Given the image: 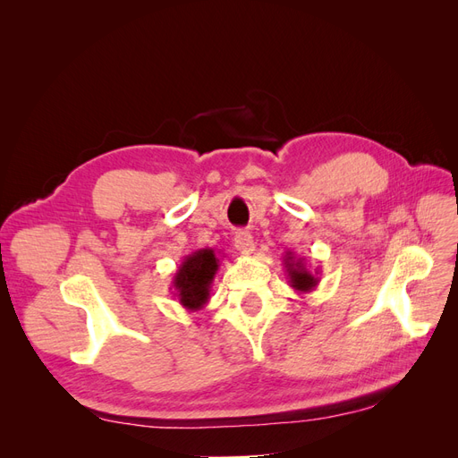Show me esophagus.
I'll use <instances>...</instances> for the list:
<instances>
[{"label":"esophagus","mask_w":458,"mask_h":458,"mask_svg":"<svg viewBox=\"0 0 458 458\" xmlns=\"http://www.w3.org/2000/svg\"><path fill=\"white\" fill-rule=\"evenodd\" d=\"M234 246H237V250L250 254L254 250V237L248 231H239L234 234Z\"/></svg>","instance_id":"esophagus-1"}]
</instances>
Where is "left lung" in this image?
<instances>
[{"mask_svg": "<svg viewBox=\"0 0 458 458\" xmlns=\"http://www.w3.org/2000/svg\"><path fill=\"white\" fill-rule=\"evenodd\" d=\"M283 266L288 275V284L293 286L296 293L300 294H308L311 290L317 288L318 284V271L315 269L313 273L306 267L303 263V258H298L294 252H286L283 258Z\"/></svg>", "mask_w": 458, "mask_h": 458, "instance_id": "left-lung-1", "label": "left lung"}]
</instances>
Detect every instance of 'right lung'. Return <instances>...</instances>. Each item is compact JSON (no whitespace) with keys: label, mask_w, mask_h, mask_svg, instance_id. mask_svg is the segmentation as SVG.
<instances>
[{"label":"right lung","mask_w":458,"mask_h":458,"mask_svg":"<svg viewBox=\"0 0 458 458\" xmlns=\"http://www.w3.org/2000/svg\"><path fill=\"white\" fill-rule=\"evenodd\" d=\"M219 266V258L212 248H200L183 258L172 281V288L175 290L174 294L182 308L187 311H199L206 306Z\"/></svg>","instance_id":"obj_1"}]
</instances>
